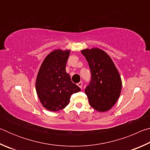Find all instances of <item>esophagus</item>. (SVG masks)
<instances>
[{"label":"esophagus","mask_w":150,"mask_h":150,"mask_svg":"<svg viewBox=\"0 0 150 150\" xmlns=\"http://www.w3.org/2000/svg\"><path fill=\"white\" fill-rule=\"evenodd\" d=\"M77 85H78L79 87L81 88H82V86H83V82H82V81H80L79 83H77Z\"/></svg>","instance_id":"esophagus-1"}]
</instances>
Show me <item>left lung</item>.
<instances>
[{"mask_svg":"<svg viewBox=\"0 0 150 150\" xmlns=\"http://www.w3.org/2000/svg\"><path fill=\"white\" fill-rule=\"evenodd\" d=\"M89 65L91 80L85 92L90 105L106 112L115 105L120 95L122 80L110 57L99 48L81 51Z\"/></svg>","mask_w":150,"mask_h":150,"instance_id":"left-lung-1","label":"left lung"}]
</instances>
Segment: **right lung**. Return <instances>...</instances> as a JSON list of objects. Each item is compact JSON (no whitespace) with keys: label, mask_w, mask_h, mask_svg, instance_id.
Segmentation results:
<instances>
[{"label":"right lung","mask_w":150,"mask_h":150,"mask_svg":"<svg viewBox=\"0 0 150 150\" xmlns=\"http://www.w3.org/2000/svg\"><path fill=\"white\" fill-rule=\"evenodd\" d=\"M70 50H55L43 61L35 81V90L44 107L50 111L64 108L71 95L81 88L71 80L65 67Z\"/></svg>","instance_id":"1"}]
</instances>
